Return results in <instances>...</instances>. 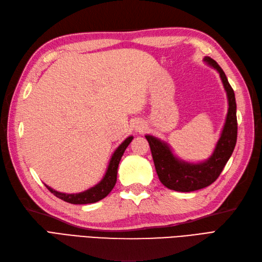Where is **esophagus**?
<instances>
[{
    "label": "esophagus",
    "instance_id": "obj_1",
    "mask_svg": "<svg viewBox=\"0 0 262 262\" xmlns=\"http://www.w3.org/2000/svg\"><path fill=\"white\" fill-rule=\"evenodd\" d=\"M141 129H142V128H141V126H140V125H137V130H139V131H140Z\"/></svg>",
    "mask_w": 262,
    "mask_h": 262
}]
</instances>
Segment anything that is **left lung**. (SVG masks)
Listing matches in <instances>:
<instances>
[{"label":"left lung","instance_id":"obj_1","mask_svg":"<svg viewBox=\"0 0 262 262\" xmlns=\"http://www.w3.org/2000/svg\"><path fill=\"white\" fill-rule=\"evenodd\" d=\"M203 61L207 66L217 71L226 92L228 109L225 123L212 155L203 162H186L173 154L171 147L165 141L146 134L157 176L162 184L170 190L179 192H190L210 186L217 179L232 156L237 141V118L235 94L229 85L224 71L210 57Z\"/></svg>","mask_w":262,"mask_h":262}]
</instances>
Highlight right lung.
Returning a JSON list of instances; mask_svg holds the SVG:
<instances>
[{
  "label": "right lung",
  "mask_w": 262,
  "mask_h": 262,
  "mask_svg": "<svg viewBox=\"0 0 262 262\" xmlns=\"http://www.w3.org/2000/svg\"><path fill=\"white\" fill-rule=\"evenodd\" d=\"M132 140H133L132 136L128 137L120 145L116 148L114 154L112 155V158H110V161L108 163V167L106 169L104 177H102V179L98 182V184L85 190V191L78 192V193H63V192L57 191V190L52 189L49 186L47 185L45 186L51 193H53L55 196H58L59 199L72 204H89V203H95V202L100 201L101 199H104L105 196H107L109 192L114 189L117 181V171H118L119 163H120V160L124 153L125 148L128 147V145L131 143Z\"/></svg>",
  "instance_id": "1"
}]
</instances>
